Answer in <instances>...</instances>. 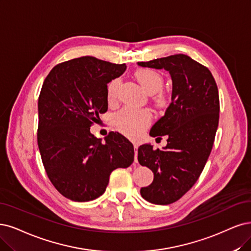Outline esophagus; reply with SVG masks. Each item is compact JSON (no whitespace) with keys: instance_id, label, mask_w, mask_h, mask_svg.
<instances>
[{"instance_id":"esophagus-1","label":"esophagus","mask_w":251,"mask_h":251,"mask_svg":"<svg viewBox=\"0 0 251 251\" xmlns=\"http://www.w3.org/2000/svg\"><path fill=\"white\" fill-rule=\"evenodd\" d=\"M137 150H138V145L134 144V162L137 163Z\"/></svg>"}]
</instances>
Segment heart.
<instances>
[{"instance_id": "obj_1", "label": "heart", "mask_w": 251, "mask_h": 251, "mask_svg": "<svg viewBox=\"0 0 251 251\" xmlns=\"http://www.w3.org/2000/svg\"><path fill=\"white\" fill-rule=\"evenodd\" d=\"M135 77L141 83L145 91L150 94L158 92L163 86V77L161 74L154 69H140L135 72ZM120 86V79L114 78L107 85V100L114 101L117 97L118 89ZM156 100L158 103L164 101L163 96L158 93L156 95ZM151 122V115L145 109L123 108L115 117V125L120 131H122L128 136H136L145 127Z\"/></svg>"}]
</instances>
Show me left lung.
<instances>
[{
    "instance_id": "left-lung-1",
    "label": "left lung",
    "mask_w": 251,
    "mask_h": 251,
    "mask_svg": "<svg viewBox=\"0 0 251 251\" xmlns=\"http://www.w3.org/2000/svg\"><path fill=\"white\" fill-rule=\"evenodd\" d=\"M140 66L169 71L172 101L153 125L151 136H168L164 150L151 145L138 148L137 159L149 168L154 180L141 189L142 197L156 205H169L186 193L201 176L214 144L219 121V95L211 71L186 54H174Z\"/></svg>"
}]
</instances>
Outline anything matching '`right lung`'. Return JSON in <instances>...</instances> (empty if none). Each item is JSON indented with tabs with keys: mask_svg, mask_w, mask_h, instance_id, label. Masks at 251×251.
<instances>
[{
	"mask_svg": "<svg viewBox=\"0 0 251 251\" xmlns=\"http://www.w3.org/2000/svg\"><path fill=\"white\" fill-rule=\"evenodd\" d=\"M125 70V64L87 55L58 64L44 79L37 142L49 179L71 201L99 198L111 172L134 160L133 146L123 135L109 132L102 143L90 132L107 110V83Z\"/></svg>",
	"mask_w": 251,
	"mask_h": 251,
	"instance_id": "add662e5",
	"label": "right lung"
}]
</instances>
